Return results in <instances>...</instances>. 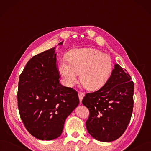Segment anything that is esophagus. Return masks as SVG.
<instances>
[{
  "mask_svg": "<svg viewBox=\"0 0 151 151\" xmlns=\"http://www.w3.org/2000/svg\"><path fill=\"white\" fill-rule=\"evenodd\" d=\"M78 96H79V99H80V103H81L82 99H83V97L85 96V93H83V92H79V93H78Z\"/></svg>",
  "mask_w": 151,
  "mask_h": 151,
  "instance_id": "obj_1",
  "label": "esophagus"
}]
</instances>
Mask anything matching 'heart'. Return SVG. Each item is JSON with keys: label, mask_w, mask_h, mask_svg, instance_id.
<instances>
[{"label": "heart", "mask_w": 151, "mask_h": 151, "mask_svg": "<svg viewBox=\"0 0 151 151\" xmlns=\"http://www.w3.org/2000/svg\"><path fill=\"white\" fill-rule=\"evenodd\" d=\"M113 65L111 57L93 48H75L67 55V61L62 59L59 73L65 84L72 86L80 78L85 87L95 90L103 87L112 73Z\"/></svg>", "instance_id": "heart-1"}]
</instances>
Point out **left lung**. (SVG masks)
I'll use <instances>...</instances> for the list:
<instances>
[{
	"label": "left lung",
	"instance_id": "1",
	"mask_svg": "<svg viewBox=\"0 0 151 151\" xmlns=\"http://www.w3.org/2000/svg\"><path fill=\"white\" fill-rule=\"evenodd\" d=\"M134 90L131 76L116 64L101 88L85 94L82 103L90 111L86 126L93 138L111 142L122 135L131 118Z\"/></svg>",
	"mask_w": 151,
	"mask_h": 151
}]
</instances>
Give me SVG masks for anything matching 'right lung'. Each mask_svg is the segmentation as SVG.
<instances>
[{"label":"right lung","mask_w":151,"mask_h":151,"mask_svg":"<svg viewBox=\"0 0 151 151\" xmlns=\"http://www.w3.org/2000/svg\"><path fill=\"white\" fill-rule=\"evenodd\" d=\"M60 77L55 48L33 56L19 77L20 118L30 134L40 140L58 137L80 103L78 92L61 85Z\"/></svg>","instance_id":"add662e5"}]
</instances>
